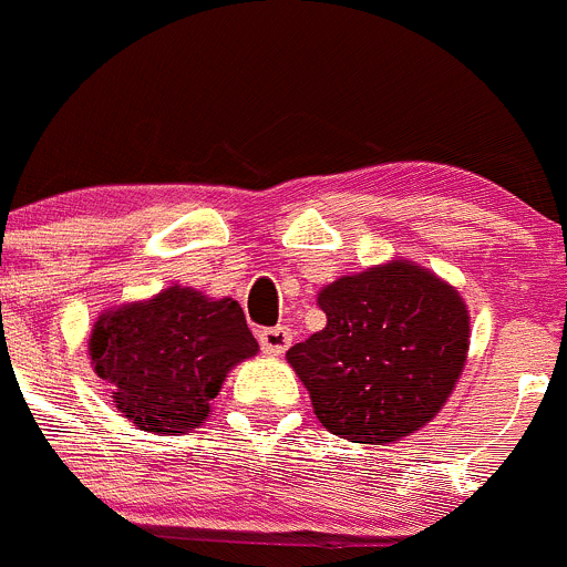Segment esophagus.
<instances>
[{"mask_svg":"<svg viewBox=\"0 0 567 567\" xmlns=\"http://www.w3.org/2000/svg\"><path fill=\"white\" fill-rule=\"evenodd\" d=\"M257 338L266 355H282L285 349L290 347V341H293L288 327H268V330H259Z\"/></svg>","mask_w":567,"mask_h":567,"instance_id":"1","label":"esophagus"}]
</instances>
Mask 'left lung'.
<instances>
[{
    "mask_svg": "<svg viewBox=\"0 0 567 567\" xmlns=\"http://www.w3.org/2000/svg\"><path fill=\"white\" fill-rule=\"evenodd\" d=\"M324 330L288 349L316 416L336 436L389 444L439 414L470 347L453 285L409 259L341 277L319 293Z\"/></svg>",
    "mask_w": 567,
    "mask_h": 567,
    "instance_id": "1",
    "label": "left lung"
}]
</instances>
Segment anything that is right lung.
Segmentation results:
<instances>
[{
  "instance_id": "right-lung-1",
  "label": "right lung",
  "mask_w": 567,
  "mask_h": 567,
  "mask_svg": "<svg viewBox=\"0 0 567 567\" xmlns=\"http://www.w3.org/2000/svg\"><path fill=\"white\" fill-rule=\"evenodd\" d=\"M235 299L193 288L162 290L94 321L92 367L111 385L116 411L153 433H184L209 416L226 374L257 355Z\"/></svg>"
}]
</instances>
